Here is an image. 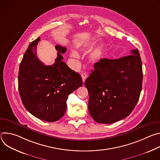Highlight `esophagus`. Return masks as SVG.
Wrapping results in <instances>:
<instances>
[{
    "mask_svg": "<svg viewBox=\"0 0 160 160\" xmlns=\"http://www.w3.org/2000/svg\"><path fill=\"white\" fill-rule=\"evenodd\" d=\"M81 77H82V81H83V82L84 83L85 81V79L87 78V73H82Z\"/></svg>",
    "mask_w": 160,
    "mask_h": 160,
    "instance_id": "34e87169",
    "label": "esophagus"
}]
</instances>
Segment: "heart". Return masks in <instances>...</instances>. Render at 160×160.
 Returning a JSON list of instances; mask_svg holds the SVG:
<instances>
[{
  "label": "heart",
  "instance_id": "b5f03b06",
  "mask_svg": "<svg viewBox=\"0 0 160 160\" xmlns=\"http://www.w3.org/2000/svg\"><path fill=\"white\" fill-rule=\"evenodd\" d=\"M106 50V45L104 43H101L94 50V51L91 53L89 57V61L91 63L96 64L99 62L103 57L104 52ZM70 57L72 59H77L79 58V55L77 52L74 51H72L70 53Z\"/></svg>",
  "mask_w": 160,
  "mask_h": 160
}]
</instances>
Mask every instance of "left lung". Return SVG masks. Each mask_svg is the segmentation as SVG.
<instances>
[{
  "mask_svg": "<svg viewBox=\"0 0 160 160\" xmlns=\"http://www.w3.org/2000/svg\"><path fill=\"white\" fill-rule=\"evenodd\" d=\"M117 59L102 58L85 82L88 111L98 123H112L128 117L142 90V61L138 49Z\"/></svg>",
  "mask_w": 160,
  "mask_h": 160,
  "instance_id": "obj_1",
  "label": "left lung"
}]
</instances>
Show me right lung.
I'll return each instance as SVG.
<instances>
[{"mask_svg":"<svg viewBox=\"0 0 160 160\" xmlns=\"http://www.w3.org/2000/svg\"><path fill=\"white\" fill-rule=\"evenodd\" d=\"M40 38L31 42L20 63L18 89L29 112L42 120L53 122L63 117L68 96L82 85V79L62 61L66 48L59 45L55 47L58 51L55 62L44 65L37 56Z\"/></svg>","mask_w":160,"mask_h":160,"instance_id":"obj_1","label":"right lung"}]
</instances>
